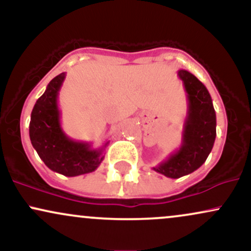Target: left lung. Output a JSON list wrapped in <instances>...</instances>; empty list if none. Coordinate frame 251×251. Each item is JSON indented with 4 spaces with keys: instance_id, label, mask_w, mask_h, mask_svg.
Returning a JSON list of instances; mask_svg holds the SVG:
<instances>
[{
    "instance_id": "obj_1",
    "label": "left lung",
    "mask_w": 251,
    "mask_h": 251,
    "mask_svg": "<svg viewBox=\"0 0 251 251\" xmlns=\"http://www.w3.org/2000/svg\"><path fill=\"white\" fill-rule=\"evenodd\" d=\"M188 100L181 144L153 170L169 178H180L200 169L214 148L216 139V112L209 91L194 74L178 71Z\"/></svg>"
}]
</instances>
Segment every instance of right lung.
I'll list each match as a JSON object with an SVG mask.
<instances>
[{
    "label": "right lung",
    "instance_id": "add662e5",
    "mask_svg": "<svg viewBox=\"0 0 251 251\" xmlns=\"http://www.w3.org/2000/svg\"><path fill=\"white\" fill-rule=\"evenodd\" d=\"M65 77L66 73L56 75L36 100L30 116L29 137L47 168L67 177H75L96 171L105 158L103 150L108 142L102 148L93 149L91 143L76 142L65 133L57 105Z\"/></svg>",
    "mask_w": 251,
    "mask_h": 251
}]
</instances>
